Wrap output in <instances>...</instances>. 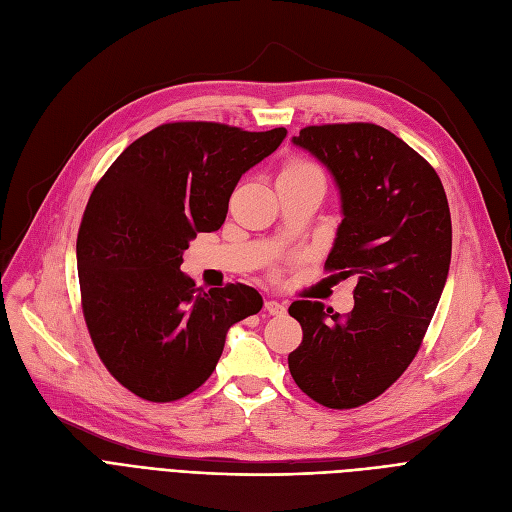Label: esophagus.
Segmentation results:
<instances>
[{
	"mask_svg": "<svg viewBox=\"0 0 512 512\" xmlns=\"http://www.w3.org/2000/svg\"><path fill=\"white\" fill-rule=\"evenodd\" d=\"M264 311H267L269 315H284L286 313V305L284 303H279V301H267L264 303Z\"/></svg>",
	"mask_w": 512,
	"mask_h": 512,
	"instance_id": "34e87169",
	"label": "esophagus"
}]
</instances>
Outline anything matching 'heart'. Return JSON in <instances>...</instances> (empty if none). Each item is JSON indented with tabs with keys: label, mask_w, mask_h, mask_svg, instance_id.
I'll return each instance as SVG.
<instances>
[{
	"label": "heart",
	"mask_w": 512,
	"mask_h": 512,
	"mask_svg": "<svg viewBox=\"0 0 512 512\" xmlns=\"http://www.w3.org/2000/svg\"><path fill=\"white\" fill-rule=\"evenodd\" d=\"M296 175H322L313 163L307 161H292L281 171V178H296Z\"/></svg>",
	"instance_id": "b5f03b06"
}]
</instances>
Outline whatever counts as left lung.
<instances>
[{
  "label": "left lung",
  "instance_id": "left-lung-1",
  "mask_svg": "<svg viewBox=\"0 0 512 512\" xmlns=\"http://www.w3.org/2000/svg\"><path fill=\"white\" fill-rule=\"evenodd\" d=\"M292 144L337 184L343 220L326 269L356 275L358 286L345 315L317 301L290 305L303 343L288 366L315 402L354 409L407 370L430 326L449 275V203L426 158L383 127H307Z\"/></svg>",
  "mask_w": 512,
  "mask_h": 512
}]
</instances>
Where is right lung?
Wrapping results in <instances>:
<instances>
[{"instance_id":"obj_1","label":"right lung","mask_w":512,"mask_h":512,"mask_svg":"<svg viewBox=\"0 0 512 512\" xmlns=\"http://www.w3.org/2000/svg\"><path fill=\"white\" fill-rule=\"evenodd\" d=\"M218 122H169L122 152L84 209L76 258L84 320L114 379L171 402L203 385L226 332L262 309L245 284L199 290L180 271L197 233L226 220L241 175L284 142Z\"/></svg>"}]
</instances>
